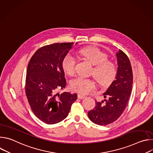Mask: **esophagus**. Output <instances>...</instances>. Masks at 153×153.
<instances>
[{
	"mask_svg": "<svg viewBox=\"0 0 153 153\" xmlns=\"http://www.w3.org/2000/svg\"><path fill=\"white\" fill-rule=\"evenodd\" d=\"M77 97H78V99H83L85 98V97H86V96H83V95H81V94H78Z\"/></svg>",
	"mask_w": 153,
	"mask_h": 153,
	"instance_id": "1",
	"label": "esophagus"
}]
</instances>
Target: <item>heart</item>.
<instances>
[{"mask_svg": "<svg viewBox=\"0 0 153 153\" xmlns=\"http://www.w3.org/2000/svg\"><path fill=\"white\" fill-rule=\"evenodd\" d=\"M79 54L93 64L94 68L92 75L96 81L102 86H108L115 79L117 70L116 64L108 60V55L99 49L88 47L79 51ZM76 59L71 54L65 57L62 62V67L65 73L73 76L76 71ZM71 89L81 94H88L96 89L95 82L90 79L77 77L71 82Z\"/></svg>", "mask_w": 153, "mask_h": 153, "instance_id": "b5f03b06", "label": "heart"}]
</instances>
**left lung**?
I'll return each instance as SVG.
<instances>
[{
  "label": "left lung",
  "mask_w": 153,
  "mask_h": 153,
  "mask_svg": "<svg viewBox=\"0 0 153 153\" xmlns=\"http://www.w3.org/2000/svg\"><path fill=\"white\" fill-rule=\"evenodd\" d=\"M118 68L116 80L103 93L104 102H96L93 110L88 113L89 119L99 125L115 122L122 115L131 93L133 71L129 58L122 50L117 53Z\"/></svg>",
  "instance_id": "8db88e82"
}]
</instances>
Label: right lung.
I'll return each instance as SVG.
<instances>
[{
  "label": "right lung",
  "instance_id": "add662e5",
  "mask_svg": "<svg viewBox=\"0 0 153 153\" xmlns=\"http://www.w3.org/2000/svg\"><path fill=\"white\" fill-rule=\"evenodd\" d=\"M74 44L56 43L43 46L35 52L28 65L26 96L35 116L47 124L66 118L77 98L76 93H57L66 86L62 62Z\"/></svg>",
  "mask_w": 153,
  "mask_h": 153
}]
</instances>
